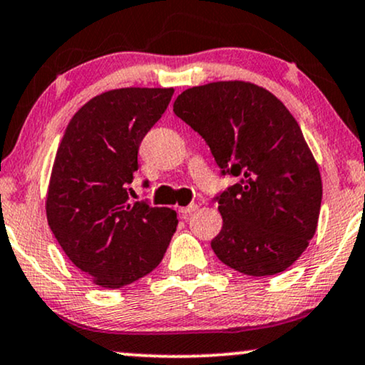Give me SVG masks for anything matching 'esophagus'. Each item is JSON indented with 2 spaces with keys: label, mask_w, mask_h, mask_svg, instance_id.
I'll list each match as a JSON object with an SVG mask.
<instances>
[{
  "label": "esophagus",
  "mask_w": 365,
  "mask_h": 365,
  "mask_svg": "<svg viewBox=\"0 0 365 365\" xmlns=\"http://www.w3.org/2000/svg\"><path fill=\"white\" fill-rule=\"evenodd\" d=\"M197 210V205H190V206H181L179 208V213L182 215V217H187V215H191L192 211Z\"/></svg>",
  "instance_id": "34e87169"
}]
</instances>
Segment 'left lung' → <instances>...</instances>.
Returning <instances> with one entry per match:
<instances>
[{
  "mask_svg": "<svg viewBox=\"0 0 365 365\" xmlns=\"http://www.w3.org/2000/svg\"><path fill=\"white\" fill-rule=\"evenodd\" d=\"M174 113L205 138L222 174L240 175L217 197V257L247 276L286 271L317 232L323 195L298 121L271 91L245 81L186 89Z\"/></svg>",
  "mask_w": 365,
  "mask_h": 365,
  "instance_id": "obj_1",
  "label": "left lung"
}]
</instances>
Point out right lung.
Returning a JSON list of instances; mask_svg holds the SVG:
<instances>
[{"label":"right lung","instance_id":"obj_1","mask_svg":"<svg viewBox=\"0 0 365 365\" xmlns=\"http://www.w3.org/2000/svg\"><path fill=\"white\" fill-rule=\"evenodd\" d=\"M173 94V88L98 94L71 118L57 148L47 222L96 286L118 289L154 271L178 227L174 210L128 201L138 147Z\"/></svg>","mask_w":365,"mask_h":365}]
</instances>
